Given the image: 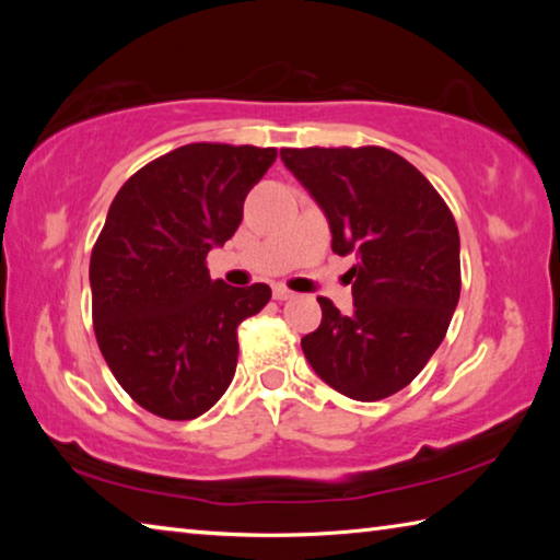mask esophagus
<instances>
[{"mask_svg": "<svg viewBox=\"0 0 560 560\" xmlns=\"http://www.w3.org/2000/svg\"><path fill=\"white\" fill-rule=\"evenodd\" d=\"M293 296H296V293L289 291L287 287H277V289H273V299H277V301H291Z\"/></svg>", "mask_w": 560, "mask_h": 560, "instance_id": "34e87169", "label": "esophagus"}]
</instances>
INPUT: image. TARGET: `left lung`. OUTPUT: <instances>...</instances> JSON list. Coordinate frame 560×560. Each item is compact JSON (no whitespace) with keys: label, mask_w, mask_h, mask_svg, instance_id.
<instances>
[{"label":"left lung","mask_w":560,"mask_h":560,"mask_svg":"<svg viewBox=\"0 0 560 560\" xmlns=\"http://www.w3.org/2000/svg\"><path fill=\"white\" fill-rule=\"evenodd\" d=\"M281 160L326 212L334 252H353L355 311L318 296L303 355L334 390L375 402L410 385L447 336L459 301L457 222L420 170L381 145L283 148Z\"/></svg>","instance_id":"1"}]
</instances>
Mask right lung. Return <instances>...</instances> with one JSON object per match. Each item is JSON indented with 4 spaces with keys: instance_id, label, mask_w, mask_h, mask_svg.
I'll return each mask as SVG.
<instances>
[{
    "instance_id": "right-lung-1",
    "label": "right lung",
    "mask_w": 560,
    "mask_h": 560,
    "mask_svg": "<svg viewBox=\"0 0 560 560\" xmlns=\"http://www.w3.org/2000/svg\"><path fill=\"white\" fill-rule=\"evenodd\" d=\"M277 148L189 143L126 179L91 252L93 330L122 390L165 420H195L230 387L236 326L267 283L212 281L207 254L242 222Z\"/></svg>"
}]
</instances>
